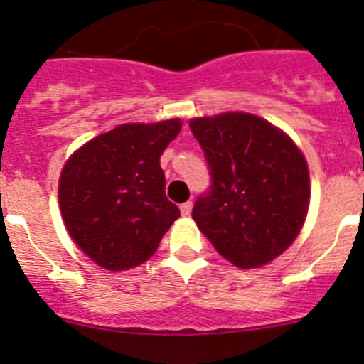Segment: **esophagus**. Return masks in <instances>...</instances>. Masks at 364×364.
Segmentation results:
<instances>
[{
    "label": "esophagus",
    "instance_id": "34e87169",
    "mask_svg": "<svg viewBox=\"0 0 364 364\" xmlns=\"http://www.w3.org/2000/svg\"><path fill=\"white\" fill-rule=\"evenodd\" d=\"M193 210V202H184V204H180V213L184 215V217H189Z\"/></svg>",
    "mask_w": 364,
    "mask_h": 364
}]
</instances>
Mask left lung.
Returning <instances> with one entry per match:
<instances>
[{
  "mask_svg": "<svg viewBox=\"0 0 364 364\" xmlns=\"http://www.w3.org/2000/svg\"><path fill=\"white\" fill-rule=\"evenodd\" d=\"M211 167V191L193 220L213 247L240 269L277 259L301 233L310 208L302 151L277 125L242 111L189 120Z\"/></svg>",
  "mask_w": 364,
  "mask_h": 364,
  "instance_id": "left-lung-1",
  "label": "left lung"
}]
</instances>
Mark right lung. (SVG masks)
Wrapping results in <instances>:
<instances>
[{"mask_svg": "<svg viewBox=\"0 0 364 364\" xmlns=\"http://www.w3.org/2000/svg\"><path fill=\"white\" fill-rule=\"evenodd\" d=\"M182 120L122 124L70 154L58 182L63 224L74 244L109 272L153 257L180 211L166 197L160 154Z\"/></svg>", "mask_w": 364, "mask_h": 364, "instance_id": "add662e5", "label": "right lung"}]
</instances>
